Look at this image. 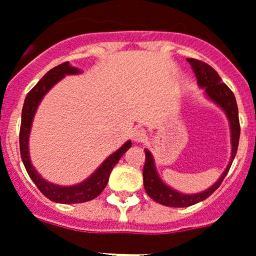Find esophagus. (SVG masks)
Returning a JSON list of instances; mask_svg holds the SVG:
<instances>
[{
  "label": "esophagus",
  "mask_w": 256,
  "mask_h": 256,
  "mask_svg": "<svg viewBox=\"0 0 256 256\" xmlns=\"http://www.w3.org/2000/svg\"><path fill=\"white\" fill-rule=\"evenodd\" d=\"M146 139H147V134L143 128H136L132 132V140L136 142V143H143Z\"/></svg>",
  "instance_id": "obj_1"
}]
</instances>
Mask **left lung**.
<instances>
[{
    "instance_id": "left-lung-1",
    "label": "left lung",
    "mask_w": 256,
    "mask_h": 256,
    "mask_svg": "<svg viewBox=\"0 0 256 256\" xmlns=\"http://www.w3.org/2000/svg\"><path fill=\"white\" fill-rule=\"evenodd\" d=\"M195 76H196V83L204 91V96L216 104L221 110L224 112L229 121V128H230V160L226 165L222 174L218 177V180L214 182L212 186L206 188L204 191L195 192V194H184L181 191H177L176 188H170L169 184L162 181V178L158 174L156 162H154V154L150 150L144 148L146 154V162L143 168V184H144V190L148 196L152 198L154 202H158L162 206L168 207H188V206L196 204L199 202H203L207 199L210 195L218 188L228 174V172L230 169V165L233 162L236 154H237L238 142H240V120H238V106L234 94L229 90L225 83L221 82L218 74L214 72V68L204 62L198 61L194 58H188Z\"/></svg>"
}]
</instances>
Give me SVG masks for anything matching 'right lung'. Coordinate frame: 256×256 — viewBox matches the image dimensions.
Listing matches in <instances>:
<instances>
[{"label":"right lung","mask_w":256,"mask_h":256,"mask_svg":"<svg viewBox=\"0 0 256 256\" xmlns=\"http://www.w3.org/2000/svg\"><path fill=\"white\" fill-rule=\"evenodd\" d=\"M82 74V70L78 68H74L68 62H65L62 65L56 66L52 70H49L46 74L38 80V84L32 88L27 94L23 104L22 110V124H20V134H19V144H20V156L24 164V168L34 181V184L38 186V188L42 191L45 196L56 203H62V204H72V203H84V202L92 200L96 196L102 194L106 184L109 181L112 169L114 168L120 158L124 156V154L132 147V140H128L126 143L118 148L108 158L102 161L100 166L96 169L94 173L80 184H72V186H61V184H52L42 177V174L32 165L31 158H30V134H31L32 122L36 114L38 105L44 98V96L50 91V88L56 86L60 80L65 78L66 75H76Z\"/></svg>","instance_id":"obj_1"}]
</instances>
